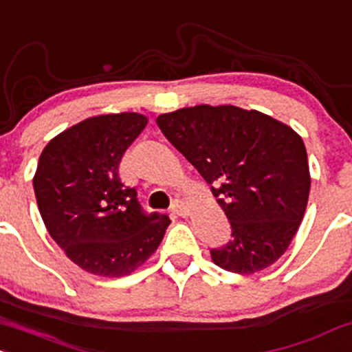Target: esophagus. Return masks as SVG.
Segmentation results:
<instances>
[{
	"instance_id": "1",
	"label": "esophagus",
	"mask_w": 352,
	"mask_h": 352,
	"mask_svg": "<svg viewBox=\"0 0 352 352\" xmlns=\"http://www.w3.org/2000/svg\"><path fill=\"white\" fill-rule=\"evenodd\" d=\"M170 212H172V214H175V215H180V217H185V215L188 214L187 204H185L184 200L175 199L172 202V206H170Z\"/></svg>"
}]
</instances>
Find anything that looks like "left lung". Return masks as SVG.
<instances>
[{
    "label": "left lung",
    "mask_w": 352,
    "mask_h": 352,
    "mask_svg": "<svg viewBox=\"0 0 352 352\" xmlns=\"http://www.w3.org/2000/svg\"><path fill=\"white\" fill-rule=\"evenodd\" d=\"M167 140L217 197L232 239L212 249L219 267L252 274L287 250L307 207L311 175L302 138L256 110L197 105L157 117Z\"/></svg>",
    "instance_id": "8db88e82"
}]
</instances>
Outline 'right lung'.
Instances as JSON below:
<instances>
[{"instance_id": "add662e5", "label": "right lung", "mask_w": 352, "mask_h": 352, "mask_svg": "<svg viewBox=\"0 0 352 352\" xmlns=\"http://www.w3.org/2000/svg\"><path fill=\"white\" fill-rule=\"evenodd\" d=\"M140 113L87 118L45 146L33 179L46 229L87 272L122 277L152 256L168 215L145 214L118 175L125 150L146 126Z\"/></svg>"}]
</instances>
